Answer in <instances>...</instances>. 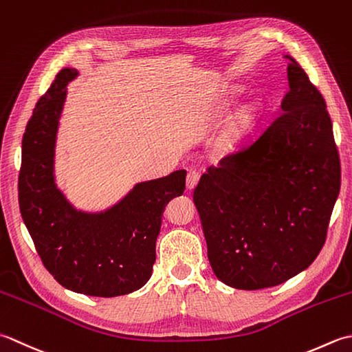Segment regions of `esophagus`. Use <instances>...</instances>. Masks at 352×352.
I'll return each instance as SVG.
<instances>
[{
  "label": "esophagus",
  "instance_id": "1",
  "mask_svg": "<svg viewBox=\"0 0 352 352\" xmlns=\"http://www.w3.org/2000/svg\"><path fill=\"white\" fill-rule=\"evenodd\" d=\"M199 177H200V173L196 170H188V175H186V188L188 190H192L195 186L197 185L199 182Z\"/></svg>",
  "mask_w": 352,
  "mask_h": 352
}]
</instances>
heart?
I'll return each instance as SVG.
<instances>
[{
    "mask_svg": "<svg viewBox=\"0 0 352 352\" xmlns=\"http://www.w3.org/2000/svg\"><path fill=\"white\" fill-rule=\"evenodd\" d=\"M255 113H256V106L255 104H246L245 107H241V109L236 112V116L232 121V126H231V133L234 136H239L241 135V132L245 131V129L252 123V120L255 118Z\"/></svg>",
    "mask_w": 352,
    "mask_h": 352,
    "instance_id": "1",
    "label": "heart"
}]
</instances>
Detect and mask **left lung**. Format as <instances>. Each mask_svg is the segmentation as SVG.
Returning a JSON list of instances; mask_svg holds the SVG:
<instances>
[{
    "mask_svg": "<svg viewBox=\"0 0 352 352\" xmlns=\"http://www.w3.org/2000/svg\"><path fill=\"white\" fill-rule=\"evenodd\" d=\"M285 57L281 113L248 147L208 167L192 195L214 274L240 290L283 284L310 266L340 191L325 100Z\"/></svg>",
    "mask_w": 352,
    "mask_h": 352,
    "instance_id": "obj_1",
    "label": "left lung"
}]
</instances>
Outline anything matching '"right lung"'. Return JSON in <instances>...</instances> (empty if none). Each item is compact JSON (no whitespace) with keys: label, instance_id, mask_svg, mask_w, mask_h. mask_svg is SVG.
I'll return each instance as SVG.
<instances>
[{"label":"right lung","instance_id":"add662e5","mask_svg":"<svg viewBox=\"0 0 352 352\" xmlns=\"http://www.w3.org/2000/svg\"><path fill=\"white\" fill-rule=\"evenodd\" d=\"M63 68L36 103L23 138L18 199L45 269L68 290L112 298L141 289L156 260V239L168 200L185 190V170L136 184L104 212L74 210L54 184V147L67 85Z\"/></svg>","mask_w":352,"mask_h":352}]
</instances>
